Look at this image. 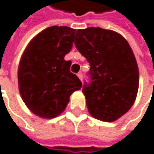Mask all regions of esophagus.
<instances>
[{"label":"esophagus","mask_w":154,"mask_h":154,"mask_svg":"<svg viewBox=\"0 0 154 154\" xmlns=\"http://www.w3.org/2000/svg\"><path fill=\"white\" fill-rule=\"evenodd\" d=\"M78 76H79V79L82 81V79H83V74H82L81 72H79V73L78 74Z\"/></svg>","instance_id":"34e87169"}]
</instances>
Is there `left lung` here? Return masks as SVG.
Here are the masks:
<instances>
[{"instance_id":"obj_1","label":"left lung","mask_w":154,"mask_h":154,"mask_svg":"<svg viewBox=\"0 0 154 154\" xmlns=\"http://www.w3.org/2000/svg\"><path fill=\"white\" fill-rule=\"evenodd\" d=\"M75 45L90 65V83L82 92L94 118L114 122L133 105L139 88V68L127 40L100 27L78 29Z\"/></svg>"}]
</instances>
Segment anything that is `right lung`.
Segmentation results:
<instances>
[{
    "label": "right lung",
    "instance_id": "add662e5",
    "mask_svg": "<svg viewBox=\"0 0 154 154\" xmlns=\"http://www.w3.org/2000/svg\"><path fill=\"white\" fill-rule=\"evenodd\" d=\"M75 29L51 26L31 40L18 67V85L27 108L44 119L61 114L70 95L82 83L70 72L71 61L65 56L73 46Z\"/></svg>",
    "mask_w": 154,
    "mask_h": 154
}]
</instances>
